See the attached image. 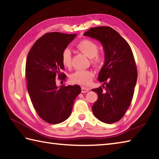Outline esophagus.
Returning a JSON list of instances; mask_svg holds the SVG:
<instances>
[{
    "instance_id": "1",
    "label": "esophagus",
    "mask_w": 159,
    "mask_h": 159,
    "mask_svg": "<svg viewBox=\"0 0 159 159\" xmlns=\"http://www.w3.org/2000/svg\"><path fill=\"white\" fill-rule=\"evenodd\" d=\"M81 89H82V93H87L89 91V89L88 88L84 87V86H82Z\"/></svg>"
}]
</instances>
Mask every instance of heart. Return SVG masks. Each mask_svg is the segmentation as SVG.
<instances>
[{
	"instance_id": "obj_1",
	"label": "heart",
	"mask_w": 159,
	"mask_h": 159,
	"mask_svg": "<svg viewBox=\"0 0 159 159\" xmlns=\"http://www.w3.org/2000/svg\"><path fill=\"white\" fill-rule=\"evenodd\" d=\"M77 48L89 58L96 66H99L103 61V57L98 55V45L93 41L83 39L77 43ZM61 62L64 66L69 68L72 62V52L69 48H65L61 53ZM94 73L90 70H79L71 75L70 78L73 83L81 85H88L91 83Z\"/></svg>"
}]
</instances>
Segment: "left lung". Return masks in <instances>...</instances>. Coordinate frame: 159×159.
<instances>
[{
	"mask_svg": "<svg viewBox=\"0 0 159 159\" xmlns=\"http://www.w3.org/2000/svg\"><path fill=\"white\" fill-rule=\"evenodd\" d=\"M84 35L98 40L104 51V64L98 79L105 86L92 89L98 96L93 113L104 123H114L124 116L133 98L137 69L132 50L126 40L109 26L91 28Z\"/></svg>",
	"mask_w": 159,
	"mask_h": 159,
	"instance_id": "1",
	"label": "left lung"
}]
</instances>
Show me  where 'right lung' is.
Returning <instances> with one entry per match:
<instances>
[{
  "label": "right lung",
  "mask_w": 159,
  "mask_h": 159,
  "mask_svg": "<svg viewBox=\"0 0 159 159\" xmlns=\"http://www.w3.org/2000/svg\"><path fill=\"white\" fill-rule=\"evenodd\" d=\"M76 37V34L57 32L45 34L36 41L27 57V87L34 109L44 121L58 124L70 116L73 102L81 93L78 85L59 86L56 77L65 80L61 72L62 51Z\"/></svg>",
  "instance_id": "obj_1"
}]
</instances>
